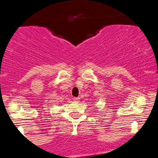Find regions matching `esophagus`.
<instances>
[{"label":"esophagus","mask_w":158,"mask_h":158,"mask_svg":"<svg viewBox=\"0 0 158 158\" xmlns=\"http://www.w3.org/2000/svg\"><path fill=\"white\" fill-rule=\"evenodd\" d=\"M79 97H74V98H73V101L75 102H79Z\"/></svg>","instance_id":"1"}]
</instances>
